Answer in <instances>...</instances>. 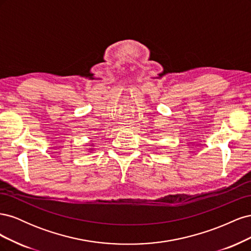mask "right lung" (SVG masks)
<instances>
[{
	"label": "right lung",
	"instance_id": "1",
	"mask_svg": "<svg viewBox=\"0 0 251 251\" xmlns=\"http://www.w3.org/2000/svg\"><path fill=\"white\" fill-rule=\"evenodd\" d=\"M91 147H93V144H92V146H91ZM94 149H92V148H91V149H89V151H90V153H91V151H92Z\"/></svg>",
	"mask_w": 251,
	"mask_h": 251
}]
</instances>
